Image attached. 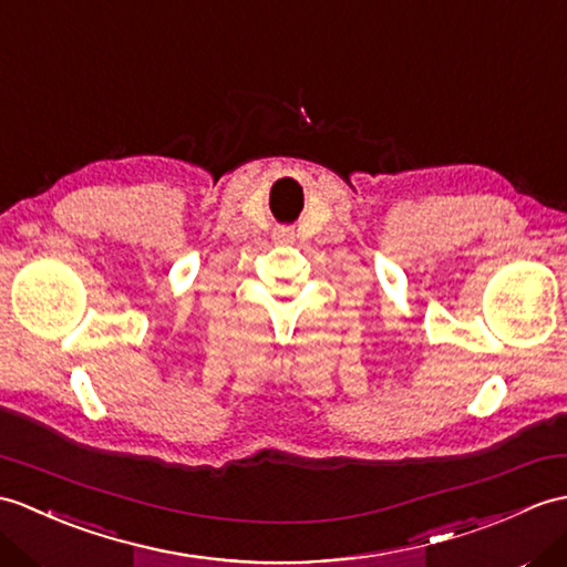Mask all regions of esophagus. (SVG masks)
<instances>
[{
  "label": "esophagus",
  "mask_w": 567,
  "mask_h": 567,
  "mask_svg": "<svg viewBox=\"0 0 567 567\" xmlns=\"http://www.w3.org/2000/svg\"><path fill=\"white\" fill-rule=\"evenodd\" d=\"M275 239H278L280 244H292L295 231L292 229H278V231H275Z\"/></svg>",
  "instance_id": "1"
}]
</instances>
